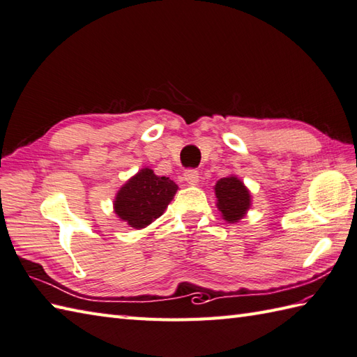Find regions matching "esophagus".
<instances>
[{"label": "esophagus", "mask_w": 357, "mask_h": 357, "mask_svg": "<svg viewBox=\"0 0 357 357\" xmlns=\"http://www.w3.org/2000/svg\"><path fill=\"white\" fill-rule=\"evenodd\" d=\"M184 181L190 185H196L199 182V172L197 170H187L184 173Z\"/></svg>", "instance_id": "34e87169"}]
</instances>
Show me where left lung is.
I'll list each match as a JSON object with an SVG mask.
<instances>
[{"instance_id":"left-lung-1","label":"left lung","mask_w":357,"mask_h":357,"mask_svg":"<svg viewBox=\"0 0 357 357\" xmlns=\"http://www.w3.org/2000/svg\"><path fill=\"white\" fill-rule=\"evenodd\" d=\"M214 193L218 197V208L222 218L229 223L243 219L251 206V193L237 176L231 175L222 178L214 185Z\"/></svg>"}]
</instances>
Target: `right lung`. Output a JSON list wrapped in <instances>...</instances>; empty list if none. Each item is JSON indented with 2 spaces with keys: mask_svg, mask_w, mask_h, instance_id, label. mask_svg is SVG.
Returning a JSON list of instances; mask_svg holds the SVG:
<instances>
[{
  "mask_svg": "<svg viewBox=\"0 0 357 357\" xmlns=\"http://www.w3.org/2000/svg\"><path fill=\"white\" fill-rule=\"evenodd\" d=\"M176 190L172 179L156 176L152 169H141L119 190L114 211L132 228H146L165 211Z\"/></svg>",
  "mask_w": 357,
  "mask_h": 357,
  "instance_id": "1",
  "label": "right lung"
}]
</instances>
